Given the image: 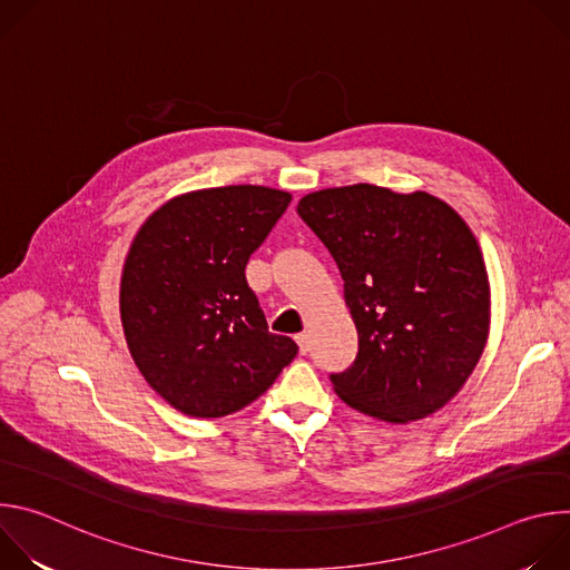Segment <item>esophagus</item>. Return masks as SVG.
<instances>
[{
    "mask_svg": "<svg viewBox=\"0 0 570 570\" xmlns=\"http://www.w3.org/2000/svg\"><path fill=\"white\" fill-rule=\"evenodd\" d=\"M295 341H297L299 354H306V352H308V334H297V336H295Z\"/></svg>",
    "mask_w": 570,
    "mask_h": 570,
    "instance_id": "obj_1",
    "label": "esophagus"
}]
</instances>
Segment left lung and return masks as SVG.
<instances>
[{
	"instance_id": "obj_1",
	"label": "left lung",
	"mask_w": 570,
	"mask_h": 570,
	"mask_svg": "<svg viewBox=\"0 0 570 570\" xmlns=\"http://www.w3.org/2000/svg\"><path fill=\"white\" fill-rule=\"evenodd\" d=\"M345 282L356 361L332 374L358 413L405 424L464 385L490 334V282L478 240L444 200L376 185L322 189L297 203Z\"/></svg>"
}]
</instances>
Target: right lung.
Returning <instances> with one entry per match:
<instances>
[{"mask_svg":"<svg viewBox=\"0 0 570 570\" xmlns=\"http://www.w3.org/2000/svg\"><path fill=\"white\" fill-rule=\"evenodd\" d=\"M291 194L232 185L178 196L139 227L121 275V324L148 385L189 417H225L295 358L246 282Z\"/></svg>","mask_w":570,"mask_h":570,"instance_id":"add662e5","label":"right lung"}]
</instances>
